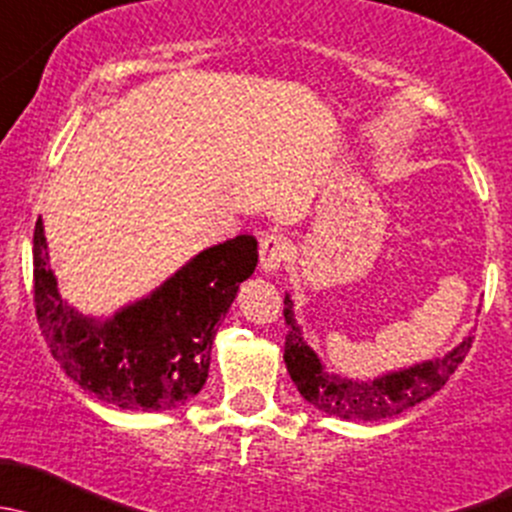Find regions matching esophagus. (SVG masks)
<instances>
[{
    "label": "esophagus",
    "mask_w": 512,
    "mask_h": 512,
    "mask_svg": "<svg viewBox=\"0 0 512 512\" xmlns=\"http://www.w3.org/2000/svg\"><path fill=\"white\" fill-rule=\"evenodd\" d=\"M261 268L266 273H273L276 268H281V263L286 261L291 254V244L283 234H266L261 239Z\"/></svg>",
    "instance_id": "esophagus-1"
}]
</instances>
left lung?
I'll use <instances>...</instances> for the list:
<instances>
[{
  "instance_id": "8db88e82",
  "label": "left lung",
  "mask_w": 512,
  "mask_h": 512,
  "mask_svg": "<svg viewBox=\"0 0 512 512\" xmlns=\"http://www.w3.org/2000/svg\"><path fill=\"white\" fill-rule=\"evenodd\" d=\"M283 315H286V347H283V360H286L288 374L298 387L300 397L313 404L320 412L330 416H340L347 421H379L397 416L407 409L416 407L419 402L429 399L439 392L456 367L466 360L471 350L473 337L468 335L461 345H456L449 355L436 357V360L421 362L409 370L389 372L377 379H350L340 374L328 372L323 362L318 360L308 342L300 335L298 323L293 318L291 295L283 298Z\"/></svg>"
}]
</instances>
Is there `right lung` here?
Listing matches in <instances>:
<instances>
[{"mask_svg":"<svg viewBox=\"0 0 512 512\" xmlns=\"http://www.w3.org/2000/svg\"><path fill=\"white\" fill-rule=\"evenodd\" d=\"M256 263V239L241 234L194 256L157 291L113 318H86L61 300L39 219L36 320L54 360L88 394L130 412H170L207 382L214 335Z\"/></svg>","mask_w":512,"mask_h":512,"instance_id":"obj_1","label":"right lung"}]
</instances>
